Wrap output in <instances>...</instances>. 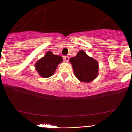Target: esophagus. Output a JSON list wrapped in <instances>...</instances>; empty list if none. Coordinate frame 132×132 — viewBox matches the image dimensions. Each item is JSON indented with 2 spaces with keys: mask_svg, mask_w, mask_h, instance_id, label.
<instances>
[{
  "mask_svg": "<svg viewBox=\"0 0 132 132\" xmlns=\"http://www.w3.org/2000/svg\"><path fill=\"white\" fill-rule=\"evenodd\" d=\"M64 60L66 61H68L70 57H69L68 56V55H65V56H64Z\"/></svg>",
  "mask_w": 132,
  "mask_h": 132,
  "instance_id": "obj_1",
  "label": "esophagus"
}]
</instances>
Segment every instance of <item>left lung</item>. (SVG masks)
Wrapping results in <instances>:
<instances>
[{"label": "left lung", "mask_w": 132, "mask_h": 132, "mask_svg": "<svg viewBox=\"0 0 132 132\" xmlns=\"http://www.w3.org/2000/svg\"><path fill=\"white\" fill-rule=\"evenodd\" d=\"M74 75L80 82L89 83L98 75V62L89 57L84 50H80L77 55L70 59Z\"/></svg>", "instance_id": "1"}]
</instances>
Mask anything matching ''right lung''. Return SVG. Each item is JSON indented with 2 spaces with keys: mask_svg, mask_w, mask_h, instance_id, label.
<instances>
[{
  "mask_svg": "<svg viewBox=\"0 0 132 132\" xmlns=\"http://www.w3.org/2000/svg\"><path fill=\"white\" fill-rule=\"evenodd\" d=\"M62 61L63 59L61 55H54L52 52L48 51L36 62L35 69L41 77L48 78L54 74L57 66Z\"/></svg>",
  "mask_w": 132,
  "mask_h": 132,
  "instance_id": "right-lung-1",
  "label": "right lung"
}]
</instances>
